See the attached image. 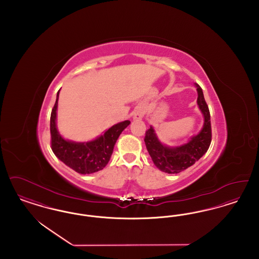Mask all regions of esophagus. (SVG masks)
<instances>
[{"instance_id":"esophagus-1","label":"esophagus","mask_w":259,"mask_h":259,"mask_svg":"<svg viewBox=\"0 0 259 259\" xmlns=\"http://www.w3.org/2000/svg\"><path fill=\"white\" fill-rule=\"evenodd\" d=\"M145 114V109L143 107H139L137 108L135 113H134V118L136 119H141Z\"/></svg>"}]
</instances>
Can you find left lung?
<instances>
[{"label": "left lung", "instance_id": "1", "mask_svg": "<svg viewBox=\"0 0 259 259\" xmlns=\"http://www.w3.org/2000/svg\"><path fill=\"white\" fill-rule=\"evenodd\" d=\"M197 87V104L204 115V126L198 135L181 147L169 148L162 145L152 127L146 131L145 143L154 165L168 174H178L192 166L209 149L211 142V126L209 107L204 98L202 88Z\"/></svg>", "mask_w": 259, "mask_h": 259}]
</instances>
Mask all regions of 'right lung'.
<instances>
[{
	"mask_svg": "<svg viewBox=\"0 0 259 259\" xmlns=\"http://www.w3.org/2000/svg\"><path fill=\"white\" fill-rule=\"evenodd\" d=\"M60 91V90H59ZM59 91L50 115V144L53 153L79 174H92L104 169L111 158L114 145L124 129L130 124L129 120L115 124L96 140L87 143L66 141L56 128V111Z\"/></svg>",
	"mask_w": 259,
	"mask_h": 259,
	"instance_id": "right-lung-1",
	"label": "right lung"
}]
</instances>
